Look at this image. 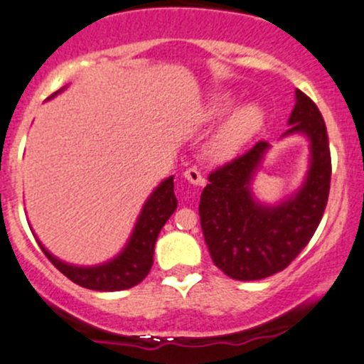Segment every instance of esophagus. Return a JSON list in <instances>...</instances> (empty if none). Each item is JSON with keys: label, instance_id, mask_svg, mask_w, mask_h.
<instances>
[{"label": "esophagus", "instance_id": "1", "mask_svg": "<svg viewBox=\"0 0 364 364\" xmlns=\"http://www.w3.org/2000/svg\"><path fill=\"white\" fill-rule=\"evenodd\" d=\"M183 176H185V179H188L191 185H203V183H205V178L202 176V173L196 168H188L185 173H183Z\"/></svg>", "mask_w": 364, "mask_h": 364}]
</instances>
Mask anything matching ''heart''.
<instances>
[{
  "mask_svg": "<svg viewBox=\"0 0 364 364\" xmlns=\"http://www.w3.org/2000/svg\"><path fill=\"white\" fill-rule=\"evenodd\" d=\"M231 107V99L220 95L212 102L208 109V118H219ZM263 123V111L257 104H246L237 107L235 112L228 116V119L220 124L208 141V156L223 161V159L232 157L255 133L258 132Z\"/></svg>",
  "mask_w": 364,
  "mask_h": 364,
  "instance_id": "1",
  "label": "heart"
}]
</instances>
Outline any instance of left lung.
Returning <instances> with one entry per match:
<instances>
[{
  "instance_id": "1",
  "label": "left lung",
  "mask_w": 364,
  "mask_h": 364,
  "mask_svg": "<svg viewBox=\"0 0 364 364\" xmlns=\"http://www.w3.org/2000/svg\"><path fill=\"white\" fill-rule=\"evenodd\" d=\"M289 133L311 140V168L294 198L279 207L258 205L248 185L269 144L257 141L245 154L208 174L200 198V224L215 267L236 281H258L286 269L310 243L327 207L332 159L325 121L316 104L296 90Z\"/></svg>"
}]
</instances>
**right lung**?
Masks as SVG:
<instances>
[{
    "label": "right lung",
    "instance_id": "1",
    "mask_svg": "<svg viewBox=\"0 0 364 364\" xmlns=\"http://www.w3.org/2000/svg\"><path fill=\"white\" fill-rule=\"evenodd\" d=\"M54 95V94H53ZM178 200L174 195L173 176L162 181L157 190L150 195L144 210L135 225L132 240L124 252L109 263L99 267H73L54 258L43 245L39 243L49 262L63 275L85 289L94 291H121L136 286L147 277L154 263V246L162 225L176 210Z\"/></svg>",
    "mask_w": 364,
    "mask_h": 364
}]
</instances>
